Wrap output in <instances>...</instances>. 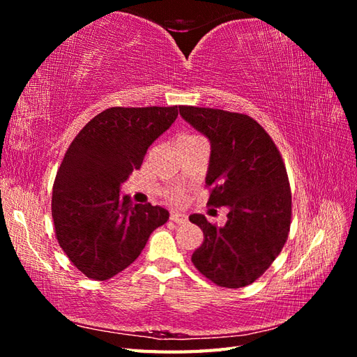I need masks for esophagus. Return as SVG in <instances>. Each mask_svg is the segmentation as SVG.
<instances>
[{"label": "esophagus", "instance_id": "esophagus-1", "mask_svg": "<svg viewBox=\"0 0 357 357\" xmlns=\"http://www.w3.org/2000/svg\"><path fill=\"white\" fill-rule=\"evenodd\" d=\"M170 219L176 224H185L187 222V215L179 213V211H173V213L170 215Z\"/></svg>", "mask_w": 357, "mask_h": 357}]
</instances>
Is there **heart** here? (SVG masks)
Returning <instances> with one entry per match:
<instances>
[{
  "label": "heart",
  "instance_id": "b5f03b06",
  "mask_svg": "<svg viewBox=\"0 0 357 357\" xmlns=\"http://www.w3.org/2000/svg\"><path fill=\"white\" fill-rule=\"evenodd\" d=\"M184 138H190V136H193V135H183ZM183 136H179V138H183Z\"/></svg>",
  "mask_w": 357,
  "mask_h": 357
}]
</instances>
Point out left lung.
Here are the masks:
<instances>
[{
  "instance_id": "8db88e82",
  "label": "left lung",
  "mask_w": 357,
  "mask_h": 357,
  "mask_svg": "<svg viewBox=\"0 0 357 357\" xmlns=\"http://www.w3.org/2000/svg\"><path fill=\"white\" fill-rule=\"evenodd\" d=\"M179 115L210 142L208 204L227 207V222L204 215L190 221L204 233L192 262L219 287L255 282L282 250L291 221V192L279 150L253 118L218 109L179 105Z\"/></svg>"
}]
</instances>
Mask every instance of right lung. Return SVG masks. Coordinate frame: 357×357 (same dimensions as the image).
<instances>
[{"label": "right lung", "instance_id": "obj_1", "mask_svg": "<svg viewBox=\"0 0 357 357\" xmlns=\"http://www.w3.org/2000/svg\"><path fill=\"white\" fill-rule=\"evenodd\" d=\"M176 118V105L112 107L89 121L66 151L53 184L52 218L59 247L87 278L118 275L169 221L164 207L133 204L121 185Z\"/></svg>", "mask_w": 357, "mask_h": 357}]
</instances>
